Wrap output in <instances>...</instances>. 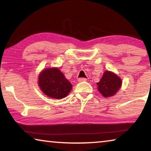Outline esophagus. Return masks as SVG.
I'll list each match as a JSON object with an SVG mask.
<instances>
[{"instance_id": "esophagus-1", "label": "esophagus", "mask_w": 151, "mask_h": 151, "mask_svg": "<svg viewBox=\"0 0 151 151\" xmlns=\"http://www.w3.org/2000/svg\"><path fill=\"white\" fill-rule=\"evenodd\" d=\"M86 81V78H79L78 79V82H83V81Z\"/></svg>"}]
</instances>
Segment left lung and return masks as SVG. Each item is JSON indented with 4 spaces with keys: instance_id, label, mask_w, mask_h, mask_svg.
<instances>
[{
    "instance_id": "1",
    "label": "left lung",
    "mask_w": 151,
    "mask_h": 151,
    "mask_svg": "<svg viewBox=\"0 0 151 151\" xmlns=\"http://www.w3.org/2000/svg\"><path fill=\"white\" fill-rule=\"evenodd\" d=\"M98 91L105 98L116 94L122 85V80L115 73L106 70L100 81L96 83Z\"/></svg>"
}]
</instances>
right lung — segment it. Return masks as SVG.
I'll use <instances>...</instances> for the list:
<instances>
[{"instance_id":"add662e5","label":"right lung","mask_w":151,"mask_h":151,"mask_svg":"<svg viewBox=\"0 0 151 151\" xmlns=\"http://www.w3.org/2000/svg\"><path fill=\"white\" fill-rule=\"evenodd\" d=\"M38 85L43 93L55 99L65 98L73 88L71 83L57 67L42 70L39 74Z\"/></svg>"}]
</instances>
